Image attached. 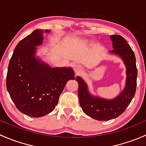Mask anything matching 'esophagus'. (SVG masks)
<instances>
[{"mask_svg":"<svg viewBox=\"0 0 146 146\" xmlns=\"http://www.w3.org/2000/svg\"><path fill=\"white\" fill-rule=\"evenodd\" d=\"M74 70H75V73L76 74H79L82 71V68L80 65H76L74 68Z\"/></svg>","mask_w":146,"mask_h":146,"instance_id":"1","label":"esophagus"}]
</instances>
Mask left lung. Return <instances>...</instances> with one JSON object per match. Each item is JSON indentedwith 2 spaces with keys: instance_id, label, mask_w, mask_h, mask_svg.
Here are the masks:
<instances>
[{
  "instance_id": "left-lung-1",
  "label": "left lung",
  "mask_w": 146,
  "mask_h": 146,
  "mask_svg": "<svg viewBox=\"0 0 146 146\" xmlns=\"http://www.w3.org/2000/svg\"><path fill=\"white\" fill-rule=\"evenodd\" d=\"M113 48L110 52L118 55L124 63L126 68L125 88L111 100H107L90 94L87 84L79 76L76 77L78 83L80 105L85 114L98 121H108L123 114L134 97L136 90L137 71L136 57L133 50L126 39L120 35L110 36Z\"/></svg>"
}]
</instances>
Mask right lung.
I'll list each match as a JSON object with an SVG mask.
<instances>
[{"instance_id": "obj_1", "label": "right lung", "mask_w": 146, "mask_h": 146, "mask_svg": "<svg viewBox=\"0 0 146 146\" xmlns=\"http://www.w3.org/2000/svg\"><path fill=\"white\" fill-rule=\"evenodd\" d=\"M36 29L22 39L10 60L6 87L17 110L32 117H41L55 109L68 80H75L71 68H51L35 56L43 34Z\"/></svg>"}]
</instances>
